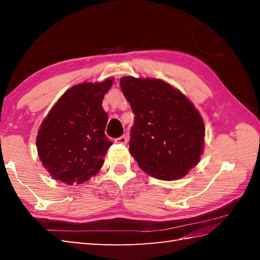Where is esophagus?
I'll list each match as a JSON object with an SVG mask.
<instances>
[{"instance_id": "1", "label": "esophagus", "mask_w": 260, "mask_h": 260, "mask_svg": "<svg viewBox=\"0 0 260 260\" xmlns=\"http://www.w3.org/2000/svg\"><path fill=\"white\" fill-rule=\"evenodd\" d=\"M128 142V139H127L126 135H123V136H119L117 137V139H115V143H117V144H126V143Z\"/></svg>"}]
</instances>
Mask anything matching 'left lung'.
<instances>
[{
	"mask_svg": "<svg viewBox=\"0 0 260 260\" xmlns=\"http://www.w3.org/2000/svg\"><path fill=\"white\" fill-rule=\"evenodd\" d=\"M120 87L135 115L129 152L140 168L165 181L186 175L203 151L204 125L196 107L162 80L124 77Z\"/></svg>",
	"mask_w": 260,
	"mask_h": 260,
	"instance_id": "1",
	"label": "left lung"
}]
</instances>
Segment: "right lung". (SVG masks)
<instances>
[{"mask_svg": "<svg viewBox=\"0 0 260 260\" xmlns=\"http://www.w3.org/2000/svg\"><path fill=\"white\" fill-rule=\"evenodd\" d=\"M113 79L99 84L84 82L60 97L37 136L38 154L54 180L82 183L95 175L113 145L105 134L107 113L103 99Z\"/></svg>", "mask_w": 260, "mask_h": 260, "instance_id": "add662e5", "label": "right lung"}]
</instances>
